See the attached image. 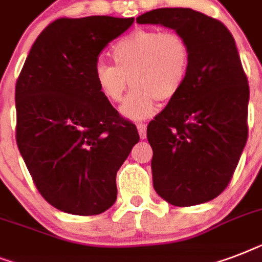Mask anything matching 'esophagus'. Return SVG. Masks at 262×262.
I'll return each mask as SVG.
<instances>
[{"label": "esophagus", "mask_w": 262, "mask_h": 262, "mask_svg": "<svg viewBox=\"0 0 262 262\" xmlns=\"http://www.w3.org/2000/svg\"><path fill=\"white\" fill-rule=\"evenodd\" d=\"M137 130H139L140 139L144 140L147 137V125L145 123H137Z\"/></svg>", "instance_id": "obj_1"}]
</instances>
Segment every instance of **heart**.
<instances>
[{
	"mask_svg": "<svg viewBox=\"0 0 262 262\" xmlns=\"http://www.w3.org/2000/svg\"><path fill=\"white\" fill-rule=\"evenodd\" d=\"M115 65L98 62L94 76L111 103L122 100L127 84L133 90L121 107L126 118L140 121L155 111L156 100L168 102L182 90L190 67V47L175 31L139 28L111 49Z\"/></svg>",
	"mask_w": 262,
	"mask_h": 262,
	"instance_id": "obj_1",
	"label": "heart"
}]
</instances>
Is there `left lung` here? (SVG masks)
I'll use <instances>...</instances> for the list:
<instances>
[{
    "label": "left lung",
    "mask_w": 262,
    "mask_h": 262,
    "mask_svg": "<svg viewBox=\"0 0 262 262\" xmlns=\"http://www.w3.org/2000/svg\"><path fill=\"white\" fill-rule=\"evenodd\" d=\"M186 39L190 67L179 94L148 123L156 193L175 207L207 203L227 187L248 141L249 85L223 23L189 8L136 18Z\"/></svg>",
    "instance_id": "1"
}]
</instances>
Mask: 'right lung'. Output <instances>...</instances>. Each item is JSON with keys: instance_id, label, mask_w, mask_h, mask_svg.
Returning a JSON list of instances; mask_svg holds the SVG:
<instances>
[{"instance_id": "1", "label": "right lung", "mask_w": 262, "mask_h": 262, "mask_svg": "<svg viewBox=\"0 0 262 262\" xmlns=\"http://www.w3.org/2000/svg\"><path fill=\"white\" fill-rule=\"evenodd\" d=\"M135 18H58L40 32L16 83V141L35 186L59 211L99 215L140 136L99 91L102 50Z\"/></svg>"}]
</instances>
